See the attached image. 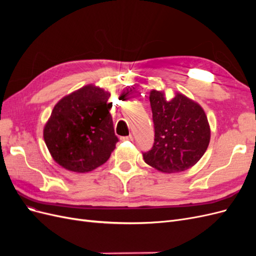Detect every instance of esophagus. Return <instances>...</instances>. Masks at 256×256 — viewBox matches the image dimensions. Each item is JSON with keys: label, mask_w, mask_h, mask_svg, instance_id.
<instances>
[{"label": "esophagus", "mask_w": 256, "mask_h": 256, "mask_svg": "<svg viewBox=\"0 0 256 256\" xmlns=\"http://www.w3.org/2000/svg\"><path fill=\"white\" fill-rule=\"evenodd\" d=\"M122 141H132L134 140V136L132 134H129L127 136H122L120 138Z\"/></svg>", "instance_id": "1"}]
</instances>
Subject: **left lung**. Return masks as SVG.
Here are the masks:
<instances>
[{"mask_svg":"<svg viewBox=\"0 0 256 256\" xmlns=\"http://www.w3.org/2000/svg\"><path fill=\"white\" fill-rule=\"evenodd\" d=\"M154 127L152 150L143 154L147 164L166 173L182 172L203 157L210 127L198 102L176 92L166 100L164 92L152 90L150 95Z\"/></svg>","mask_w":256,"mask_h":256,"instance_id":"1","label":"left lung"}]
</instances>
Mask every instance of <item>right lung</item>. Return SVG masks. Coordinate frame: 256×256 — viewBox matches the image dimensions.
I'll return each mask as SVG.
<instances>
[{
	"label": "right lung",
	"mask_w": 256,
	"mask_h": 256,
	"mask_svg": "<svg viewBox=\"0 0 256 256\" xmlns=\"http://www.w3.org/2000/svg\"><path fill=\"white\" fill-rule=\"evenodd\" d=\"M109 98V92L90 84L54 106L44 138L56 164L68 171L85 173L110 158L118 138L114 134Z\"/></svg>",
	"instance_id": "1"
}]
</instances>
